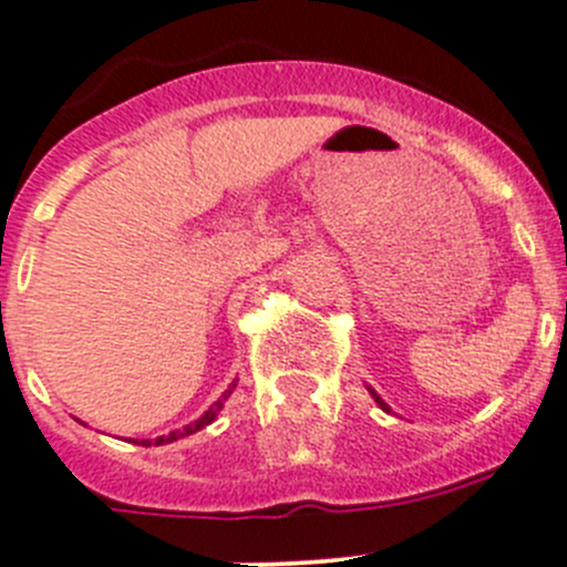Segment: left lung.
Returning <instances> with one entry per match:
<instances>
[{
  "instance_id": "left-lung-1",
  "label": "left lung",
  "mask_w": 567,
  "mask_h": 567,
  "mask_svg": "<svg viewBox=\"0 0 567 567\" xmlns=\"http://www.w3.org/2000/svg\"><path fill=\"white\" fill-rule=\"evenodd\" d=\"M372 392V390H370ZM372 398H375V404H379L381 406V410H386V404H384V401H381V398L379 395H375V392H372Z\"/></svg>"
}]
</instances>
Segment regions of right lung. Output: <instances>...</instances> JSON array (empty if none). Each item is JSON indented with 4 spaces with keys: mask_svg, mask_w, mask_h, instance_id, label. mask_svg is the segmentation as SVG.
I'll use <instances>...</instances> for the list:
<instances>
[{
    "mask_svg": "<svg viewBox=\"0 0 567 567\" xmlns=\"http://www.w3.org/2000/svg\"><path fill=\"white\" fill-rule=\"evenodd\" d=\"M231 386H237V384H231ZM228 395H231V390H226V392H223V398H220V401H217V404H214L212 410L206 412V415H200V417H197L195 423H188V426H183V430L172 432V435H161V437H155V446H161V443H172V441H177V437L195 435L197 430H203V426H208V423H212L214 417H217V412L223 410V404H226V398H228ZM137 446H152V441H141V443H137Z\"/></svg>",
    "mask_w": 567,
    "mask_h": 567,
    "instance_id": "add662e5",
    "label": "right lung"
}]
</instances>
